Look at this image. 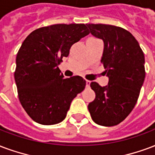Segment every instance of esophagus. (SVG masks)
Here are the masks:
<instances>
[{
    "mask_svg": "<svg viewBox=\"0 0 155 155\" xmlns=\"http://www.w3.org/2000/svg\"><path fill=\"white\" fill-rule=\"evenodd\" d=\"M90 83H91V82H90L89 81H86V85H87V86H89Z\"/></svg>",
    "mask_w": 155,
    "mask_h": 155,
    "instance_id": "1",
    "label": "esophagus"
}]
</instances>
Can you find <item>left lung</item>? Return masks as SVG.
Wrapping results in <instances>:
<instances>
[{
  "label": "left lung",
  "instance_id": "1",
  "mask_svg": "<svg viewBox=\"0 0 155 155\" xmlns=\"http://www.w3.org/2000/svg\"><path fill=\"white\" fill-rule=\"evenodd\" d=\"M86 26L104 41L101 62L108 77L106 86L91 82L96 97L88 108L95 123L113 127L130 114L137 102L145 77V56L135 37L124 28L102 24Z\"/></svg>",
  "mask_w": 155,
  "mask_h": 155
}]
</instances>
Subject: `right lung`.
I'll list each match as a JSON object with an SVG mask.
<instances>
[{
  "mask_svg": "<svg viewBox=\"0 0 155 155\" xmlns=\"http://www.w3.org/2000/svg\"><path fill=\"white\" fill-rule=\"evenodd\" d=\"M89 34L84 24H59L33 31L16 57L15 81L20 104L34 121L54 125L66 118L72 100L86 81L79 75L65 78L58 65L71 46Z\"/></svg>",
  "mask_w": 155,
  "mask_h": 155,
  "instance_id": "right-lung-1",
  "label": "right lung"
}]
</instances>
